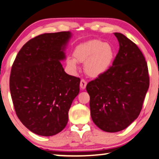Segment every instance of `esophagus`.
<instances>
[{
	"instance_id": "esophagus-1",
	"label": "esophagus",
	"mask_w": 159,
	"mask_h": 159,
	"mask_svg": "<svg viewBox=\"0 0 159 159\" xmlns=\"http://www.w3.org/2000/svg\"><path fill=\"white\" fill-rule=\"evenodd\" d=\"M87 85V82L84 79H81L80 80V88H81L82 89H86V86Z\"/></svg>"
}]
</instances>
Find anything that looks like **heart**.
<instances>
[{"label": "heart", "mask_w": 159, "mask_h": 159, "mask_svg": "<svg viewBox=\"0 0 159 159\" xmlns=\"http://www.w3.org/2000/svg\"><path fill=\"white\" fill-rule=\"evenodd\" d=\"M115 50L110 44L99 39H91L78 45L73 51V58H67V64L77 70V62H85L84 70L89 76L97 78L106 73L112 63Z\"/></svg>", "instance_id": "obj_1"}]
</instances>
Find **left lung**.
I'll return each instance as SVG.
<instances>
[{"label": "left lung", "instance_id": "8db88e82", "mask_svg": "<svg viewBox=\"0 0 159 159\" xmlns=\"http://www.w3.org/2000/svg\"><path fill=\"white\" fill-rule=\"evenodd\" d=\"M120 44L109 70L89 82L93 122L108 133L121 131L138 118L149 87L147 62L138 47L121 33Z\"/></svg>", "mask_w": 159, "mask_h": 159}]
</instances>
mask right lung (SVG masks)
Here are the masks:
<instances>
[{
    "instance_id": "add662e5",
    "label": "right lung",
    "mask_w": 159,
    "mask_h": 159,
    "mask_svg": "<svg viewBox=\"0 0 159 159\" xmlns=\"http://www.w3.org/2000/svg\"><path fill=\"white\" fill-rule=\"evenodd\" d=\"M69 32L45 33L26 42L16 57L9 86L17 117L26 128L42 136L61 132L79 93L80 80L64 71Z\"/></svg>"
}]
</instances>
